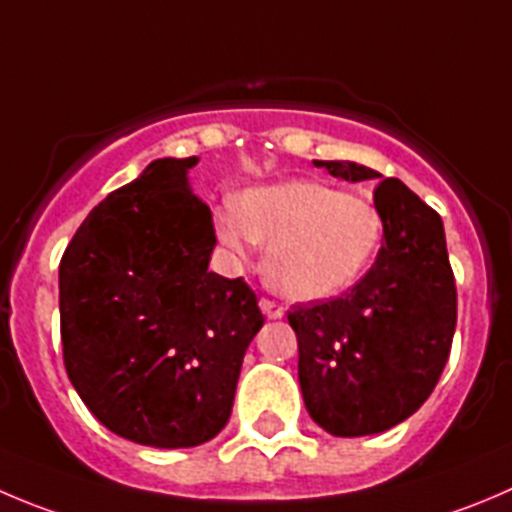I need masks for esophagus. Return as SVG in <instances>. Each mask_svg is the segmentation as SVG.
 I'll return each instance as SVG.
<instances>
[{"label": "esophagus", "instance_id": "1", "mask_svg": "<svg viewBox=\"0 0 512 512\" xmlns=\"http://www.w3.org/2000/svg\"><path fill=\"white\" fill-rule=\"evenodd\" d=\"M259 306H261V311H264L266 319H281V316H284V306H279L276 301L261 299Z\"/></svg>", "mask_w": 512, "mask_h": 512}]
</instances>
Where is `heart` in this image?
I'll use <instances>...</instances> for the list:
<instances>
[{"instance_id": "1", "label": "heart", "mask_w": 512, "mask_h": 512, "mask_svg": "<svg viewBox=\"0 0 512 512\" xmlns=\"http://www.w3.org/2000/svg\"><path fill=\"white\" fill-rule=\"evenodd\" d=\"M223 246L246 261L266 251V281L291 301H321L357 284L384 236L379 208L316 180H289L241 193L216 213Z\"/></svg>"}]
</instances>
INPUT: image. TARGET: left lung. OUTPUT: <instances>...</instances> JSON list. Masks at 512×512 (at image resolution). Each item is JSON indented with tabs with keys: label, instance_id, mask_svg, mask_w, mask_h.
I'll use <instances>...</instances> for the list:
<instances>
[{
	"label": "left lung",
	"instance_id": "8db88e82",
	"mask_svg": "<svg viewBox=\"0 0 512 512\" xmlns=\"http://www.w3.org/2000/svg\"><path fill=\"white\" fill-rule=\"evenodd\" d=\"M334 178L379 180L377 261L339 299L289 311L311 420L334 437L377 435L415 415L435 389L457 324L442 218L397 178L352 160H314Z\"/></svg>",
	"mask_w": 512,
	"mask_h": 512
}]
</instances>
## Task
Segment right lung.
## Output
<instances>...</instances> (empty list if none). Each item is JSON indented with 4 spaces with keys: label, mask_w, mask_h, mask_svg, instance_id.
<instances>
[{
    "label": "right lung",
    "mask_w": 512,
    "mask_h": 512,
    "mask_svg": "<svg viewBox=\"0 0 512 512\" xmlns=\"http://www.w3.org/2000/svg\"><path fill=\"white\" fill-rule=\"evenodd\" d=\"M198 158H158L90 211L60 261L65 367L87 410L148 447H196L231 417L243 354L264 326L243 279L208 271Z\"/></svg>",
    "instance_id": "1"
}]
</instances>
